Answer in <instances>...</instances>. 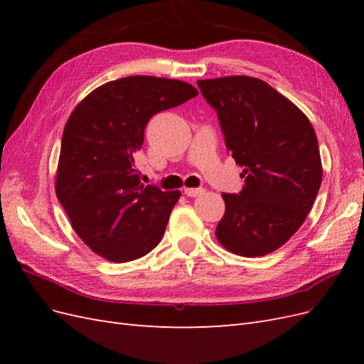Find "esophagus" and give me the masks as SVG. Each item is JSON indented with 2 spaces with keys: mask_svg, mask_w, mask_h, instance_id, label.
Returning <instances> with one entry per match:
<instances>
[{
  "mask_svg": "<svg viewBox=\"0 0 364 364\" xmlns=\"http://www.w3.org/2000/svg\"><path fill=\"white\" fill-rule=\"evenodd\" d=\"M188 197H196V196H200L202 193H205L203 188H185L183 191Z\"/></svg>",
  "mask_w": 364,
  "mask_h": 364,
  "instance_id": "1",
  "label": "esophagus"
}]
</instances>
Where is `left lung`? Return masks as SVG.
I'll list each match as a JSON object with an SVG mask.
<instances>
[{
  "label": "left lung",
  "mask_w": 364,
  "mask_h": 364,
  "mask_svg": "<svg viewBox=\"0 0 364 364\" xmlns=\"http://www.w3.org/2000/svg\"><path fill=\"white\" fill-rule=\"evenodd\" d=\"M217 112L226 149L241 167L245 186L223 193L226 211L217 240L241 257L277 250L301 228L322 183L316 132L301 109L255 77L199 80Z\"/></svg>",
  "instance_id": "8db88e82"
}]
</instances>
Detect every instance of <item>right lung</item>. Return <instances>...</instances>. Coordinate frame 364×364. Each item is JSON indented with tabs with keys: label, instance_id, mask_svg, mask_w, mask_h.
<instances>
[{
	"label": "right lung",
	"instance_id": "add662e5",
	"mask_svg": "<svg viewBox=\"0 0 364 364\" xmlns=\"http://www.w3.org/2000/svg\"><path fill=\"white\" fill-rule=\"evenodd\" d=\"M197 94L181 80L130 75L97 87L70 115L56 194L75 234L100 257L127 262L159 245L181 191L141 183L134 156L153 115Z\"/></svg>",
	"mask_w": 364,
	"mask_h": 364
}]
</instances>
